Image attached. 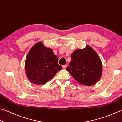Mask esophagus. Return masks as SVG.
Returning a JSON list of instances; mask_svg holds the SVG:
<instances>
[{
    "label": "esophagus",
    "instance_id": "34e87169",
    "mask_svg": "<svg viewBox=\"0 0 122 122\" xmlns=\"http://www.w3.org/2000/svg\"><path fill=\"white\" fill-rule=\"evenodd\" d=\"M67 67V65H63V68L64 69H65Z\"/></svg>",
    "mask_w": 122,
    "mask_h": 122
}]
</instances>
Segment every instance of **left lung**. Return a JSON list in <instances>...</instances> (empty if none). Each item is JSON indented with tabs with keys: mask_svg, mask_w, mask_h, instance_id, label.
Instances as JSON below:
<instances>
[{
	"mask_svg": "<svg viewBox=\"0 0 122 122\" xmlns=\"http://www.w3.org/2000/svg\"><path fill=\"white\" fill-rule=\"evenodd\" d=\"M71 58L72 61L66 70L77 82L91 86L99 80L102 73V61L90 46L75 50L72 54Z\"/></svg>",
	"mask_w": 122,
	"mask_h": 122,
	"instance_id": "8db88e82",
	"label": "left lung"
}]
</instances>
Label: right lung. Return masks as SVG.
<instances>
[{
  "instance_id": "add662e5",
  "label": "right lung",
  "mask_w": 122,
  "mask_h": 122,
  "mask_svg": "<svg viewBox=\"0 0 122 122\" xmlns=\"http://www.w3.org/2000/svg\"><path fill=\"white\" fill-rule=\"evenodd\" d=\"M52 49L45 47L41 42L36 43L26 58L25 68L27 77L33 84H45L62 69Z\"/></svg>"
}]
</instances>
